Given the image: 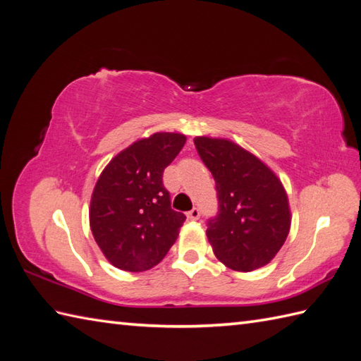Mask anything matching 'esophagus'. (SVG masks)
Returning <instances> with one entry per match:
<instances>
[{
    "mask_svg": "<svg viewBox=\"0 0 361 361\" xmlns=\"http://www.w3.org/2000/svg\"><path fill=\"white\" fill-rule=\"evenodd\" d=\"M186 216H188V219H189V220H192V221H195V220H198V219H200V211H198L197 208H194L192 211H189V212L186 214Z\"/></svg>",
    "mask_w": 361,
    "mask_h": 361,
    "instance_id": "obj_1",
    "label": "esophagus"
}]
</instances>
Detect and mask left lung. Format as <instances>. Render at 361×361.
Instances as JSON below:
<instances>
[{"instance_id":"8db88e82","label":"left lung","mask_w":361,"mask_h":361,"mask_svg":"<svg viewBox=\"0 0 361 361\" xmlns=\"http://www.w3.org/2000/svg\"><path fill=\"white\" fill-rule=\"evenodd\" d=\"M194 144L217 185L219 216L206 229L214 255L235 271L270 264L291 225L287 190L279 176L255 153L226 137L195 136Z\"/></svg>"}]
</instances>
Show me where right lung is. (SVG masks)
Segmentation results:
<instances>
[{
	"mask_svg": "<svg viewBox=\"0 0 361 361\" xmlns=\"http://www.w3.org/2000/svg\"><path fill=\"white\" fill-rule=\"evenodd\" d=\"M186 135L158 132L113 157L90 202V228L106 260L124 271L150 270L164 259L186 220L171 209L163 172Z\"/></svg>",
	"mask_w": 361,
	"mask_h": 361,
	"instance_id": "obj_1",
	"label": "right lung"
}]
</instances>
